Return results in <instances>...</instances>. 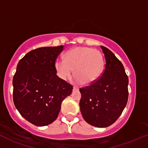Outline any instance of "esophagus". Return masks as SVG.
<instances>
[{"mask_svg": "<svg viewBox=\"0 0 148 148\" xmlns=\"http://www.w3.org/2000/svg\"><path fill=\"white\" fill-rule=\"evenodd\" d=\"M73 90H79V88H78L77 87L74 86V87H73Z\"/></svg>", "mask_w": 148, "mask_h": 148, "instance_id": "obj_1", "label": "esophagus"}]
</instances>
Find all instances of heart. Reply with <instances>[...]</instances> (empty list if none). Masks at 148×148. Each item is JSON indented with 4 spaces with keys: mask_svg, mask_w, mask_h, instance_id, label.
Listing matches in <instances>:
<instances>
[{
    "mask_svg": "<svg viewBox=\"0 0 148 148\" xmlns=\"http://www.w3.org/2000/svg\"><path fill=\"white\" fill-rule=\"evenodd\" d=\"M105 60L98 50L89 47H75L66 51L64 60H57L55 69L58 77L67 80L74 69L75 81L89 85L98 81L103 74Z\"/></svg>",
    "mask_w": 148,
    "mask_h": 148,
    "instance_id": "obj_1",
    "label": "heart"
}]
</instances>
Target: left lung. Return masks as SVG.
I'll return each mask as SVG.
<instances>
[{
	"label": "left lung",
	"mask_w": 148,
	"mask_h": 148,
	"mask_svg": "<svg viewBox=\"0 0 148 148\" xmlns=\"http://www.w3.org/2000/svg\"><path fill=\"white\" fill-rule=\"evenodd\" d=\"M100 47L106 61L105 71L98 81L79 89L82 93L79 105L87 123L105 128L116 121L127 104L129 78L122 63L112 52Z\"/></svg>",
	"instance_id": "1"
}]
</instances>
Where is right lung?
Wrapping results in <instances>:
<instances>
[{
	"label": "right lung",
	"instance_id": "right-lung-1",
	"mask_svg": "<svg viewBox=\"0 0 148 148\" xmlns=\"http://www.w3.org/2000/svg\"><path fill=\"white\" fill-rule=\"evenodd\" d=\"M63 45L43 47L26 54L12 80L13 101L25 119L37 126L53 123L73 86L57 76L55 63Z\"/></svg>",
	"mask_w": 148,
	"mask_h": 148
}]
</instances>
